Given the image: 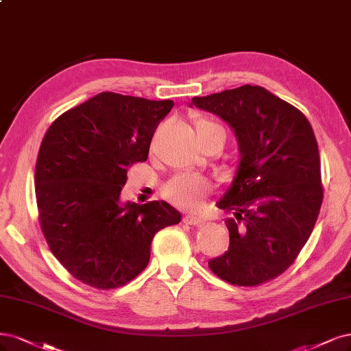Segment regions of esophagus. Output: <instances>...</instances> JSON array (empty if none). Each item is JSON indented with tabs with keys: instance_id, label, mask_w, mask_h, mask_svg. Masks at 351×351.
Returning <instances> with one entry per match:
<instances>
[{
	"instance_id": "obj_1",
	"label": "esophagus",
	"mask_w": 351,
	"mask_h": 351,
	"mask_svg": "<svg viewBox=\"0 0 351 351\" xmlns=\"http://www.w3.org/2000/svg\"><path fill=\"white\" fill-rule=\"evenodd\" d=\"M184 223H187V225H203V217H200V216H196V215H186L184 216Z\"/></svg>"
}]
</instances>
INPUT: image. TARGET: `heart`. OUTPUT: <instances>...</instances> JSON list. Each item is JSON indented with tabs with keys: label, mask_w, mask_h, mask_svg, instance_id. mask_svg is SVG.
<instances>
[{
	"label": "heart",
	"mask_w": 351,
	"mask_h": 351,
	"mask_svg": "<svg viewBox=\"0 0 351 351\" xmlns=\"http://www.w3.org/2000/svg\"><path fill=\"white\" fill-rule=\"evenodd\" d=\"M195 130L197 139L209 130H221L219 126L203 117L195 119ZM222 132V130H221ZM209 191V184L197 177L178 176L165 187L167 197L184 208H197L203 203Z\"/></svg>",
	"instance_id": "b5f03b06"
}]
</instances>
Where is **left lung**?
<instances>
[{
    "instance_id": "left-lung-1",
    "label": "left lung",
    "mask_w": 351,
    "mask_h": 351,
    "mask_svg": "<svg viewBox=\"0 0 351 351\" xmlns=\"http://www.w3.org/2000/svg\"><path fill=\"white\" fill-rule=\"evenodd\" d=\"M190 106L219 116L234 130L239 164L216 206L229 247L210 270L238 286H257L291 265L317 222L322 204L318 143L308 119L258 86L193 97Z\"/></svg>"
}]
</instances>
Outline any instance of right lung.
Masks as SVG:
<instances>
[{
  "label": "right lung",
  "instance_id": "add662e5",
  "mask_svg": "<svg viewBox=\"0 0 351 351\" xmlns=\"http://www.w3.org/2000/svg\"><path fill=\"white\" fill-rule=\"evenodd\" d=\"M171 100L100 93L47 129L34 184L42 232L53 256L95 289L130 282L148 265L151 243L181 213L167 202L120 200L128 168L148 158Z\"/></svg>",
  "mask_w": 351,
  "mask_h": 351
}]
</instances>
